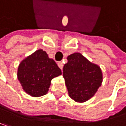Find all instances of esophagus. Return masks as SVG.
<instances>
[{
  "label": "esophagus",
  "mask_w": 126,
  "mask_h": 126,
  "mask_svg": "<svg viewBox=\"0 0 126 126\" xmlns=\"http://www.w3.org/2000/svg\"><path fill=\"white\" fill-rule=\"evenodd\" d=\"M58 67H59V68H61V70L63 69V63H62L61 61V62H58Z\"/></svg>",
  "instance_id": "esophagus-1"
}]
</instances>
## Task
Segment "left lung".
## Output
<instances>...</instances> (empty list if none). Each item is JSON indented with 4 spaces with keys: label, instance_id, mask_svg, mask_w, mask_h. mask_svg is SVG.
<instances>
[{
    "label": "left lung",
    "instance_id": "obj_1",
    "mask_svg": "<svg viewBox=\"0 0 126 126\" xmlns=\"http://www.w3.org/2000/svg\"><path fill=\"white\" fill-rule=\"evenodd\" d=\"M67 60L63 75L68 94L76 102H86L101 86L102 71L97 65L91 63L79 52L68 55Z\"/></svg>",
    "mask_w": 126,
    "mask_h": 126
}]
</instances>
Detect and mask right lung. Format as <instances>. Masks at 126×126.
<instances>
[{
	"label": "right lung",
	"instance_id": "1",
	"mask_svg": "<svg viewBox=\"0 0 126 126\" xmlns=\"http://www.w3.org/2000/svg\"><path fill=\"white\" fill-rule=\"evenodd\" d=\"M61 74L54 60L38 50L21 62L17 76L23 89L30 96L38 97L47 93L52 79Z\"/></svg>",
	"mask_w": 126,
	"mask_h": 126
}]
</instances>
